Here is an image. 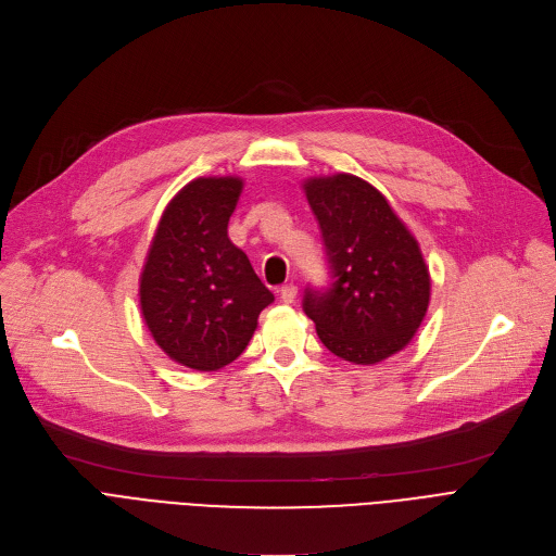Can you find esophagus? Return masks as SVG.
I'll return each instance as SVG.
<instances>
[{"label": "esophagus", "instance_id": "34e87169", "mask_svg": "<svg viewBox=\"0 0 556 556\" xmlns=\"http://www.w3.org/2000/svg\"><path fill=\"white\" fill-rule=\"evenodd\" d=\"M279 298L283 304H293L298 298V286L295 283H286L279 288Z\"/></svg>", "mask_w": 556, "mask_h": 556}]
</instances>
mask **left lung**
Listing matches in <instances>:
<instances>
[{"instance_id":"left-lung-1","label":"left lung","mask_w":556,"mask_h":556,"mask_svg":"<svg viewBox=\"0 0 556 556\" xmlns=\"http://www.w3.org/2000/svg\"><path fill=\"white\" fill-rule=\"evenodd\" d=\"M331 283L306 288L304 313L331 354L374 365L413 340L430 300L419 243L386 195L356 175L304 182Z\"/></svg>"}]
</instances>
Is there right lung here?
Instances as JSON below:
<instances>
[{
	"label": "right lung",
	"instance_id": "add662e5",
	"mask_svg": "<svg viewBox=\"0 0 556 556\" xmlns=\"http://www.w3.org/2000/svg\"><path fill=\"white\" fill-rule=\"evenodd\" d=\"M241 178H198L164 210L139 279V304L162 352L214 371L237 361L275 302L250 258L227 237Z\"/></svg>",
	"mask_w": 556,
	"mask_h": 556
}]
</instances>
